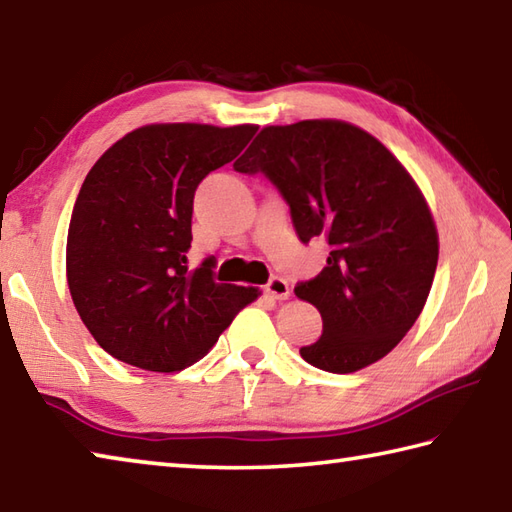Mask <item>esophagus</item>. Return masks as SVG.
Instances as JSON below:
<instances>
[{
  "label": "esophagus",
  "instance_id": "esophagus-1",
  "mask_svg": "<svg viewBox=\"0 0 512 512\" xmlns=\"http://www.w3.org/2000/svg\"><path fill=\"white\" fill-rule=\"evenodd\" d=\"M266 295L273 297V299H288L290 297V288L288 282L282 277H273L270 282L266 284Z\"/></svg>",
  "mask_w": 512,
  "mask_h": 512
}]
</instances>
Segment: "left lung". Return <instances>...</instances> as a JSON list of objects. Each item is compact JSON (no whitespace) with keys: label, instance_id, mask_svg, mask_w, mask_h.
Segmentation results:
<instances>
[{"label":"left lung","instance_id":"8db88e82","mask_svg":"<svg viewBox=\"0 0 512 512\" xmlns=\"http://www.w3.org/2000/svg\"><path fill=\"white\" fill-rule=\"evenodd\" d=\"M235 170H262L297 237L330 248L322 273L295 286L324 322L299 350L306 362L346 375L386 357L422 313L439 257L433 213L402 162L355 124L304 119L264 126Z\"/></svg>","mask_w":512,"mask_h":512}]
</instances>
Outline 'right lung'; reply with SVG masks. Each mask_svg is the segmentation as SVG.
Returning a JSON list of instances; mask_svg holds the SVG:
<instances>
[{"mask_svg":"<svg viewBox=\"0 0 512 512\" xmlns=\"http://www.w3.org/2000/svg\"><path fill=\"white\" fill-rule=\"evenodd\" d=\"M255 124H146L86 175L70 217L66 279L84 326L108 355L175 373L202 359L255 286L217 284L188 268L199 182L242 153Z\"/></svg>","mask_w":512,"mask_h":512,"instance_id":"right-lung-1","label":"right lung"}]
</instances>
